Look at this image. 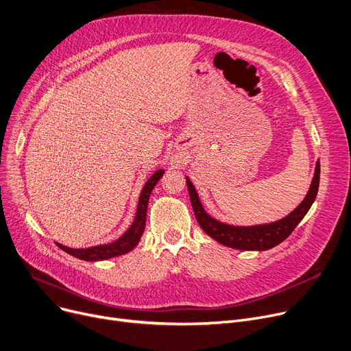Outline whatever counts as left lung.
Wrapping results in <instances>:
<instances>
[{
    "instance_id": "8db88e82",
    "label": "left lung",
    "mask_w": 351,
    "mask_h": 351,
    "mask_svg": "<svg viewBox=\"0 0 351 351\" xmlns=\"http://www.w3.org/2000/svg\"><path fill=\"white\" fill-rule=\"evenodd\" d=\"M319 177H320V165L316 161L315 166V174L311 182L309 190L304 198V201L296 206L291 213H288L285 218L271 222V223H261V225H252V226H236L229 225L225 222H221L215 219L213 217L205 210L199 195L195 190L194 184L191 182L190 177L185 176L188 194H190V199L193 204V209L195 213V218L201 226V229L213 240H217L218 243L236 249V250H256V252H264L268 249H273L281 241H284L292 230L296 228L308 210L311 209L319 188Z\"/></svg>"
}]
</instances>
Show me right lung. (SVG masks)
I'll use <instances>...</instances> for the list:
<instances>
[{"label": "right lung", "mask_w": 351, "mask_h": 351, "mask_svg": "<svg viewBox=\"0 0 351 351\" xmlns=\"http://www.w3.org/2000/svg\"><path fill=\"white\" fill-rule=\"evenodd\" d=\"M163 174H165V170L160 169L146 181V184L142 188V193H141V197L138 201V208H136V213H134L133 222L126 229V232L117 240L111 241V243L97 245V246H91V247H86V249H71V247L63 246L60 243H56V245L63 252H66L80 260H84V261H102V260L114 258V257H118V256L132 252L134 247L138 246L139 240L145 232L149 198H150L153 188L156 186L157 181L163 177Z\"/></svg>", "instance_id": "right-lung-1"}]
</instances>
